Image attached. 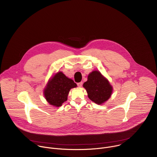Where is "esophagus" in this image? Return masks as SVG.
Wrapping results in <instances>:
<instances>
[{
    "label": "esophagus",
    "instance_id": "esophagus-1",
    "mask_svg": "<svg viewBox=\"0 0 157 157\" xmlns=\"http://www.w3.org/2000/svg\"><path fill=\"white\" fill-rule=\"evenodd\" d=\"M77 85H78V86H79V87H81L82 85V82H78V83H77Z\"/></svg>",
    "mask_w": 157,
    "mask_h": 157
}]
</instances>
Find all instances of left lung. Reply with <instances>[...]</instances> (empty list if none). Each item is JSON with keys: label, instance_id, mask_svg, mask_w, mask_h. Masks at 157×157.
Here are the masks:
<instances>
[{"label": "left lung", "instance_id": "obj_1", "mask_svg": "<svg viewBox=\"0 0 157 157\" xmlns=\"http://www.w3.org/2000/svg\"><path fill=\"white\" fill-rule=\"evenodd\" d=\"M83 87L87 93L88 98L97 104L107 101L113 92V87L109 81L98 71H94L89 75Z\"/></svg>", "mask_w": 157, "mask_h": 157}]
</instances>
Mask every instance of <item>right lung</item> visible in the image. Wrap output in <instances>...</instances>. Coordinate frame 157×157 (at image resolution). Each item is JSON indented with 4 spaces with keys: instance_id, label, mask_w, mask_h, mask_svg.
Returning <instances> with one entry per match:
<instances>
[{
    "instance_id": "right-lung-1",
    "label": "right lung",
    "mask_w": 157,
    "mask_h": 157,
    "mask_svg": "<svg viewBox=\"0 0 157 157\" xmlns=\"http://www.w3.org/2000/svg\"><path fill=\"white\" fill-rule=\"evenodd\" d=\"M76 86L72 79L67 78L62 72H58L48 83L44 96L50 104L59 107L68 99L70 89Z\"/></svg>"
}]
</instances>
